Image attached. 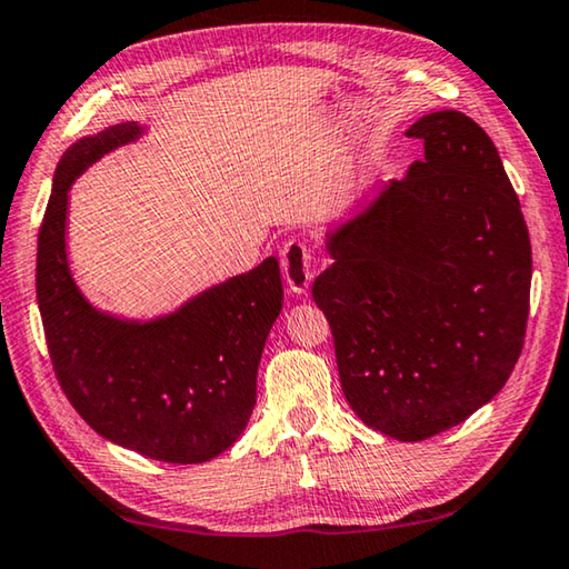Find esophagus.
I'll return each instance as SVG.
<instances>
[{"instance_id": "1", "label": "esophagus", "mask_w": 569, "mask_h": 569, "mask_svg": "<svg viewBox=\"0 0 569 569\" xmlns=\"http://www.w3.org/2000/svg\"><path fill=\"white\" fill-rule=\"evenodd\" d=\"M281 270H283L286 286L291 288L293 293L309 291V286L313 281V276H317V270H313V260H311L309 248H306L301 240H288L286 242L283 250H281Z\"/></svg>"}]
</instances>
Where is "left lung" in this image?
Listing matches in <instances>:
<instances>
[{
    "label": "left lung",
    "mask_w": 569,
    "mask_h": 569,
    "mask_svg": "<svg viewBox=\"0 0 569 569\" xmlns=\"http://www.w3.org/2000/svg\"><path fill=\"white\" fill-rule=\"evenodd\" d=\"M426 157L329 236L313 281L345 398L398 440L463 422L507 385L525 347L531 246L493 141L458 111L408 129Z\"/></svg>",
    "instance_id": "obj_1"
}]
</instances>
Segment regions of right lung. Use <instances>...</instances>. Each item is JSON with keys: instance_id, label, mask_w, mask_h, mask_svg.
<instances>
[{"instance_id": "right-lung-1", "label": "right lung", "mask_w": 569, "mask_h": 569, "mask_svg": "<svg viewBox=\"0 0 569 569\" xmlns=\"http://www.w3.org/2000/svg\"><path fill=\"white\" fill-rule=\"evenodd\" d=\"M139 131L111 126L60 159L38 236L44 341L62 392L98 436L154 461L202 463L236 443L256 408L258 362L283 306L281 268L268 258L151 323L90 309L66 260L68 189Z\"/></svg>"}]
</instances>
